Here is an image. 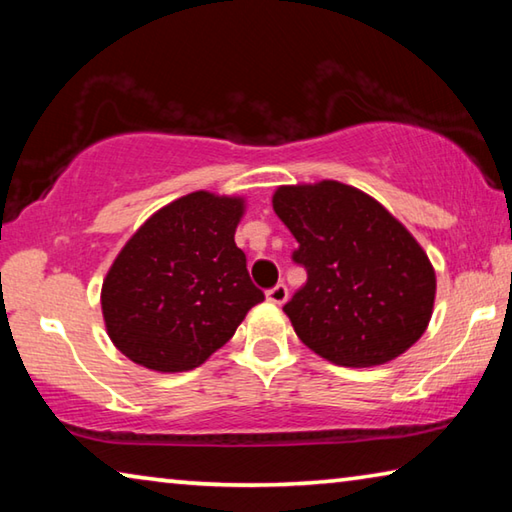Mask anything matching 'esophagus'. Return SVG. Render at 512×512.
I'll use <instances>...</instances> for the list:
<instances>
[{
    "label": "esophagus",
    "mask_w": 512,
    "mask_h": 512,
    "mask_svg": "<svg viewBox=\"0 0 512 512\" xmlns=\"http://www.w3.org/2000/svg\"><path fill=\"white\" fill-rule=\"evenodd\" d=\"M287 298H289L287 284H275L273 289L266 291V300L273 302V305H284V302H287Z\"/></svg>",
    "instance_id": "1"
}]
</instances>
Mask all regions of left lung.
Returning a JSON list of instances; mask_svg holds the SVG:
<instances>
[{"label":"left lung","mask_w":512,"mask_h":512,"mask_svg":"<svg viewBox=\"0 0 512 512\" xmlns=\"http://www.w3.org/2000/svg\"><path fill=\"white\" fill-rule=\"evenodd\" d=\"M307 284L284 305L298 339L336 366L393 361L429 325L436 273L418 241L361 189L323 180L277 187Z\"/></svg>","instance_id":"8db88e82"}]
</instances>
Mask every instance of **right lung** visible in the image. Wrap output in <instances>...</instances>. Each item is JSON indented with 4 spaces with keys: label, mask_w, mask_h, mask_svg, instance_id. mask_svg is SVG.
I'll return each mask as SVG.
<instances>
[{
    "label": "right lung",
    "mask_w": 512,
    "mask_h": 512,
    "mask_svg": "<svg viewBox=\"0 0 512 512\" xmlns=\"http://www.w3.org/2000/svg\"><path fill=\"white\" fill-rule=\"evenodd\" d=\"M244 198L194 192L164 205L121 248L101 287L110 341L158 372L198 368L264 300L235 230Z\"/></svg>",
    "instance_id": "obj_1"
}]
</instances>
